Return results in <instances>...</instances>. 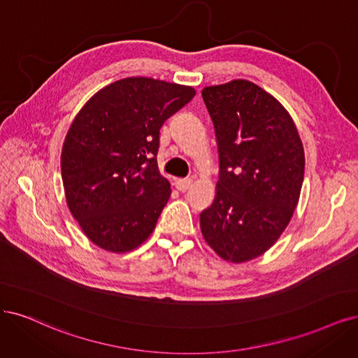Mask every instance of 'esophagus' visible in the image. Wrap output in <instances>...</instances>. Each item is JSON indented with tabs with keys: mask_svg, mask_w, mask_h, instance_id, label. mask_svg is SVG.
Here are the masks:
<instances>
[{
	"mask_svg": "<svg viewBox=\"0 0 358 358\" xmlns=\"http://www.w3.org/2000/svg\"><path fill=\"white\" fill-rule=\"evenodd\" d=\"M193 184V180L192 178H177L176 180V187L180 190V192H186L192 187Z\"/></svg>",
	"mask_w": 358,
	"mask_h": 358,
	"instance_id": "1",
	"label": "esophagus"
}]
</instances>
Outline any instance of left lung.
I'll return each instance as SVG.
<instances>
[{"label":"left lung","instance_id":"1","mask_svg":"<svg viewBox=\"0 0 358 358\" xmlns=\"http://www.w3.org/2000/svg\"><path fill=\"white\" fill-rule=\"evenodd\" d=\"M202 97L214 122L220 178L201 230L218 257L246 262L268 250L294 215L306 166L302 141L282 103L246 79L205 87Z\"/></svg>","mask_w":358,"mask_h":358}]
</instances>
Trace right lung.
Wrapping results in <instances>:
<instances>
[{"mask_svg": "<svg viewBox=\"0 0 358 358\" xmlns=\"http://www.w3.org/2000/svg\"><path fill=\"white\" fill-rule=\"evenodd\" d=\"M196 94L187 85L132 76L101 88L78 112L62 149L71 214L108 252L138 248L171 196L159 172V131Z\"/></svg>", "mask_w": 358, "mask_h": 358, "instance_id": "right-lung-1", "label": "right lung"}]
</instances>
